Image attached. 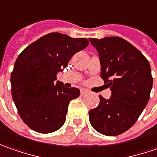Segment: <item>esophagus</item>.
I'll return each instance as SVG.
<instances>
[{
    "instance_id": "34e87169",
    "label": "esophagus",
    "mask_w": 157,
    "mask_h": 157,
    "mask_svg": "<svg viewBox=\"0 0 157 157\" xmlns=\"http://www.w3.org/2000/svg\"><path fill=\"white\" fill-rule=\"evenodd\" d=\"M89 93V91L88 89H81V95H88Z\"/></svg>"
}]
</instances>
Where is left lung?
<instances>
[{
    "instance_id": "obj_1",
    "label": "left lung",
    "mask_w": 157,
    "mask_h": 157,
    "mask_svg": "<svg viewBox=\"0 0 157 157\" xmlns=\"http://www.w3.org/2000/svg\"><path fill=\"white\" fill-rule=\"evenodd\" d=\"M98 51L101 77L112 91L107 100L89 110V122L97 132L109 136L132 127L146 107L153 78L149 61L136 48L118 36L89 38Z\"/></svg>"
}]
</instances>
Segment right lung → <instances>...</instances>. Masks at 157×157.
<instances>
[{
	"instance_id": "right-lung-1",
	"label": "right lung",
	"mask_w": 157,
	"mask_h": 157,
	"mask_svg": "<svg viewBox=\"0 0 157 157\" xmlns=\"http://www.w3.org/2000/svg\"><path fill=\"white\" fill-rule=\"evenodd\" d=\"M89 45L86 38L49 33L21 52L11 73L12 97L21 118L38 133L58 130L66 121L69 101L80 90L56 81L71 57Z\"/></svg>"
}]
</instances>
